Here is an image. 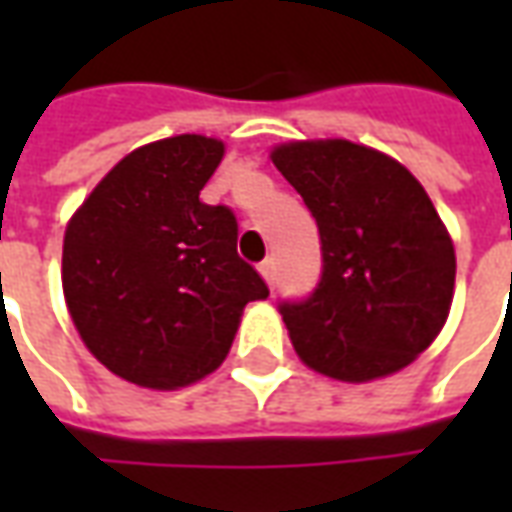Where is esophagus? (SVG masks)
Listing matches in <instances>:
<instances>
[{
    "instance_id": "1",
    "label": "esophagus",
    "mask_w": 512,
    "mask_h": 512,
    "mask_svg": "<svg viewBox=\"0 0 512 512\" xmlns=\"http://www.w3.org/2000/svg\"><path fill=\"white\" fill-rule=\"evenodd\" d=\"M260 277L266 279L268 288L274 285V260H263V263H260Z\"/></svg>"
}]
</instances>
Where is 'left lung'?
<instances>
[{
    "label": "left lung",
    "instance_id": "obj_1",
    "mask_svg": "<svg viewBox=\"0 0 512 512\" xmlns=\"http://www.w3.org/2000/svg\"><path fill=\"white\" fill-rule=\"evenodd\" d=\"M271 161L321 233L318 288L279 307L301 362L345 384L411 365L444 329L455 290V246L428 191L348 139L282 142Z\"/></svg>",
    "mask_w": 512,
    "mask_h": 512
}]
</instances>
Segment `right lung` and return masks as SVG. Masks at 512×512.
Returning a JSON list of instances; mask_svg holds the SVG:
<instances>
[{"label":"right lung","mask_w":512,"mask_h":512,"mask_svg":"<svg viewBox=\"0 0 512 512\" xmlns=\"http://www.w3.org/2000/svg\"><path fill=\"white\" fill-rule=\"evenodd\" d=\"M224 142L178 134L131 150L76 208L62 241V293L101 365L169 392L219 370L249 301L268 296L235 252L230 208L200 202Z\"/></svg>","instance_id":"right-lung-1"}]
</instances>
